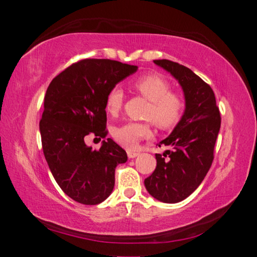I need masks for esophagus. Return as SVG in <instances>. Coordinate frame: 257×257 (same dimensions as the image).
Masks as SVG:
<instances>
[{
  "label": "esophagus",
  "mask_w": 257,
  "mask_h": 257,
  "mask_svg": "<svg viewBox=\"0 0 257 257\" xmlns=\"http://www.w3.org/2000/svg\"><path fill=\"white\" fill-rule=\"evenodd\" d=\"M127 154H128V158L129 159H134V158H136V156H138L139 155V153H137V152H133V151H127Z\"/></svg>",
  "instance_id": "esophagus-1"
}]
</instances>
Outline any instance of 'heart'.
<instances>
[{
  "instance_id": "obj_1",
  "label": "heart",
  "mask_w": 257,
  "mask_h": 257,
  "mask_svg": "<svg viewBox=\"0 0 257 257\" xmlns=\"http://www.w3.org/2000/svg\"><path fill=\"white\" fill-rule=\"evenodd\" d=\"M134 88L150 101L145 118L152 119L160 129H170L179 121L184 103L179 94L170 92L171 85L159 75L139 77L134 82ZM123 90L120 86L112 87L105 101V108L110 114H116L122 107ZM152 136V121L127 122L113 130L115 141L125 147H134L139 141Z\"/></svg>"
}]
</instances>
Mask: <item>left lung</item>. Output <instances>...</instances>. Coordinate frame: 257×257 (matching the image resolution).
Instances as JSON below:
<instances>
[{"label": "left lung", "mask_w": 257, "mask_h": 257, "mask_svg": "<svg viewBox=\"0 0 257 257\" xmlns=\"http://www.w3.org/2000/svg\"><path fill=\"white\" fill-rule=\"evenodd\" d=\"M178 80L185 96V112L169 136L158 146L156 168L144 184L151 196L163 203L184 201L204 180L213 162L221 116L210 85L189 68L170 60H154Z\"/></svg>", "instance_id": "8db88e82"}]
</instances>
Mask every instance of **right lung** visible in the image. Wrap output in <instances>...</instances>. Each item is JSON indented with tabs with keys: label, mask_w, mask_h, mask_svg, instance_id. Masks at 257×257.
Listing matches in <instances>:
<instances>
[{
	"label": "right lung",
	"mask_w": 257,
	"mask_h": 257,
	"mask_svg": "<svg viewBox=\"0 0 257 257\" xmlns=\"http://www.w3.org/2000/svg\"><path fill=\"white\" fill-rule=\"evenodd\" d=\"M137 66L107 59H85L59 73L47 87L40 121L46 162L60 188L85 205L110 196L118 164L127 153L111 138L98 151L85 143L106 136L105 101L112 87L137 71Z\"/></svg>",
	"instance_id": "obj_1"
}]
</instances>
